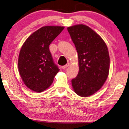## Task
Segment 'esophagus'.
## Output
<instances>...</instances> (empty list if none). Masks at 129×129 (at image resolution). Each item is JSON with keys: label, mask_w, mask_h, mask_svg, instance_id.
<instances>
[{"label": "esophagus", "mask_w": 129, "mask_h": 129, "mask_svg": "<svg viewBox=\"0 0 129 129\" xmlns=\"http://www.w3.org/2000/svg\"><path fill=\"white\" fill-rule=\"evenodd\" d=\"M69 65H70V63H67L66 64L64 65V66H62V68L63 69H66V68H67V67H69Z\"/></svg>", "instance_id": "esophagus-1"}]
</instances>
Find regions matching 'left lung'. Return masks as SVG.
Returning a JSON list of instances; mask_svg holds the SVG:
<instances>
[{
	"instance_id": "left-lung-1",
	"label": "left lung",
	"mask_w": 129,
	"mask_h": 129,
	"mask_svg": "<svg viewBox=\"0 0 129 129\" xmlns=\"http://www.w3.org/2000/svg\"><path fill=\"white\" fill-rule=\"evenodd\" d=\"M78 54L79 70L71 80L74 90L81 96L94 94L108 77L110 57L107 46L100 35L86 25L67 28Z\"/></svg>"
}]
</instances>
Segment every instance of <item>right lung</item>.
I'll return each instance as SVG.
<instances>
[{"label":"right lung","mask_w":129,"mask_h":129,"mask_svg":"<svg viewBox=\"0 0 129 129\" xmlns=\"http://www.w3.org/2000/svg\"><path fill=\"white\" fill-rule=\"evenodd\" d=\"M60 26H45L27 39L20 51L18 69L27 87L41 92L49 87L59 72L49 45L64 29Z\"/></svg>","instance_id":"right-lung-1"}]
</instances>
